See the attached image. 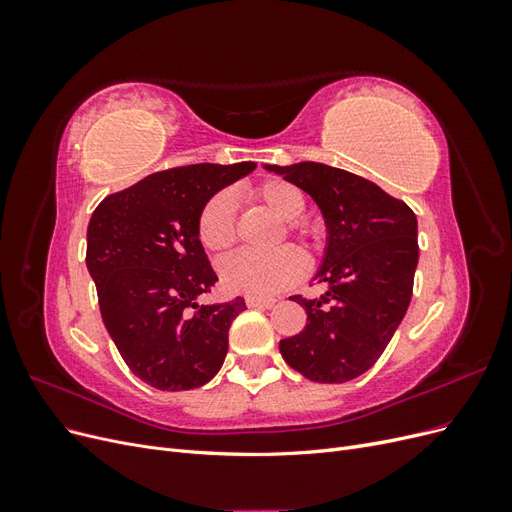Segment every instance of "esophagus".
I'll use <instances>...</instances> for the list:
<instances>
[{
	"label": "esophagus",
	"mask_w": 512,
	"mask_h": 512,
	"mask_svg": "<svg viewBox=\"0 0 512 512\" xmlns=\"http://www.w3.org/2000/svg\"><path fill=\"white\" fill-rule=\"evenodd\" d=\"M245 303H247V307H267V309H271L275 305L273 299H258V297H247Z\"/></svg>",
	"instance_id": "esophagus-1"
}]
</instances>
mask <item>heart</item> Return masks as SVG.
Segmentation results:
<instances>
[{
  "label": "heart",
  "mask_w": 512,
  "mask_h": 512,
  "mask_svg": "<svg viewBox=\"0 0 512 512\" xmlns=\"http://www.w3.org/2000/svg\"><path fill=\"white\" fill-rule=\"evenodd\" d=\"M250 196L277 218L290 222L288 235L305 245L314 243V232L307 224L297 222L305 211L303 192L284 179H267L256 183ZM196 235L207 252L222 254L237 239L235 200L228 192H215L205 200L196 218ZM305 273V260L294 247H282L271 254L239 252L230 256L222 269V282L228 290L247 297H271L297 284Z\"/></svg>",
  "instance_id": "obj_1"
}]
</instances>
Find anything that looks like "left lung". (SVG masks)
I'll use <instances>...</instances> for the list:
<instances>
[{"instance_id":"obj_1","label":"left lung","mask_w":512,"mask_h":512,"mask_svg":"<svg viewBox=\"0 0 512 512\" xmlns=\"http://www.w3.org/2000/svg\"><path fill=\"white\" fill-rule=\"evenodd\" d=\"M312 196L329 241L316 275L318 299L292 297L307 312L299 335L280 342L284 361L307 380L342 384L374 365L412 299L418 262L414 211L376 183L318 162L267 166Z\"/></svg>"}]
</instances>
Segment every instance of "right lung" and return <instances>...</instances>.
Segmentation results:
<instances>
[{
  "label": "right lung",
  "instance_id": "add662e5",
  "mask_svg": "<svg viewBox=\"0 0 512 512\" xmlns=\"http://www.w3.org/2000/svg\"><path fill=\"white\" fill-rule=\"evenodd\" d=\"M256 168L190 164L108 194L87 226V269L104 327L132 369L158 391H188L218 374L241 297L198 305L218 275L196 235L205 200Z\"/></svg>",
  "mask_w": 512,
  "mask_h": 512
}]
</instances>
